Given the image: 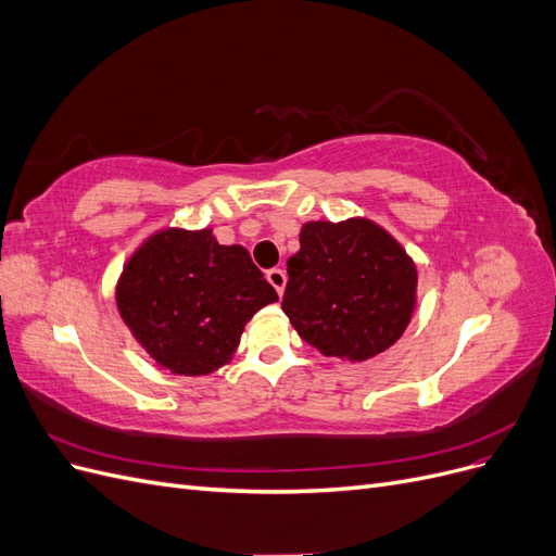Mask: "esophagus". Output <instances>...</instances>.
<instances>
[{"instance_id": "1", "label": "esophagus", "mask_w": 556, "mask_h": 556, "mask_svg": "<svg viewBox=\"0 0 556 556\" xmlns=\"http://www.w3.org/2000/svg\"><path fill=\"white\" fill-rule=\"evenodd\" d=\"M266 280L274 285L278 294H282V292H285V285H288V276H285L282 268H268V271H266Z\"/></svg>"}]
</instances>
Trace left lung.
<instances>
[{
  "label": "left lung",
  "instance_id": "8db88e82",
  "mask_svg": "<svg viewBox=\"0 0 556 556\" xmlns=\"http://www.w3.org/2000/svg\"><path fill=\"white\" fill-rule=\"evenodd\" d=\"M282 311L301 339L341 362L392 348L417 304V266L406 248L368 217L304 223Z\"/></svg>",
  "mask_w": 556,
  "mask_h": 556
}]
</instances>
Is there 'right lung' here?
Listing matches in <instances>:
<instances>
[{"label":"right lung","instance_id":"add662e5","mask_svg":"<svg viewBox=\"0 0 556 556\" xmlns=\"http://www.w3.org/2000/svg\"><path fill=\"white\" fill-rule=\"evenodd\" d=\"M278 301L243 245L213 229H160L131 252L115 304L137 343L176 376H208L233 359L245 325Z\"/></svg>","mask_w":556,"mask_h":556}]
</instances>
